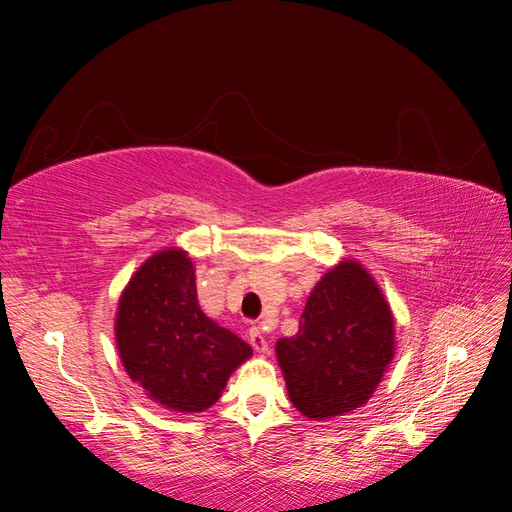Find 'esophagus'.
Returning <instances> with one entry per match:
<instances>
[{"label": "esophagus", "mask_w": 512, "mask_h": 512, "mask_svg": "<svg viewBox=\"0 0 512 512\" xmlns=\"http://www.w3.org/2000/svg\"><path fill=\"white\" fill-rule=\"evenodd\" d=\"M250 344H252V348H254L256 352H260V354H267V352H269L267 337H265V333L260 331V327H252V329H250Z\"/></svg>", "instance_id": "34e87169"}]
</instances>
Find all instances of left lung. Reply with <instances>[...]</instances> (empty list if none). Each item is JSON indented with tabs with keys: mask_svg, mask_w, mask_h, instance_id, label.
Masks as SVG:
<instances>
[{
	"mask_svg": "<svg viewBox=\"0 0 512 512\" xmlns=\"http://www.w3.org/2000/svg\"><path fill=\"white\" fill-rule=\"evenodd\" d=\"M288 395L312 421L361 408L393 359V316L380 288L352 260L316 284L299 331L277 342Z\"/></svg>",
	"mask_w": 512,
	"mask_h": 512,
	"instance_id": "obj_1",
	"label": "left lung"
}]
</instances>
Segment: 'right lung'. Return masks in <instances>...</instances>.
Masks as SVG:
<instances>
[{
    "instance_id": "add662e5",
    "label": "right lung",
    "mask_w": 512,
    "mask_h": 512,
    "mask_svg": "<svg viewBox=\"0 0 512 512\" xmlns=\"http://www.w3.org/2000/svg\"><path fill=\"white\" fill-rule=\"evenodd\" d=\"M123 367L151 399L177 412H203L252 348L198 307L190 258L179 250L151 256L117 309Z\"/></svg>"
}]
</instances>
